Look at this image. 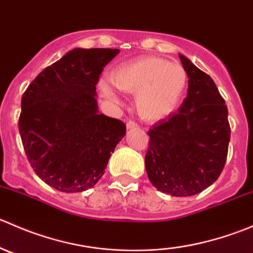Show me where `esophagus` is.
Here are the masks:
<instances>
[{"instance_id": "obj_1", "label": "esophagus", "mask_w": 253, "mask_h": 253, "mask_svg": "<svg viewBox=\"0 0 253 253\" xmlns=\"http://www.w3.org/2000/svg\"><path fill=\"white\" fill-rule=\"evenodd\" d=\"M126 126H127V129H133V128H137V127H138V125L133 121H128L126 124Z\"/></svg>"}]
</instances>
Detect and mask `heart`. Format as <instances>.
Returning <instances> with one entry per match:
<instances>
[{
    "label": "heart",
    "mask_w": 253,
    "mask_h": 253,
    "mask_svg": "<svg viewBox=\"0 0 253 253\" xmlns=\"http://www.w3.org/2000/svg\"><path fill=\"white\" fill-rule=\"evenodd\" d=\"M110 81L120 90L134 94V106L143 120L157 122L177 109L187 84V73L178 63L147 56L115 67ZM99 85L106 98L119 100L108 82L101 81Z\"/></svg>",
    "instance_id": "heart-1"
}]
</instances>
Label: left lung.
<instances>
[{"label":"left lung","mask_w":253,"mask_h":253,"mask_svg":"<svg viewBox=\"0 0 253 253\" xmlns=\"http://www.w3.org/2000/svg\"><path fill=\"white\" fill-rule=\"evenodd\" d=\"M180 56L188 77L177 112L148 131V177L160 192L186 197L202 192L223 171L230 142L228 108L214 81Z\"/></svg>","instance_id":"obj_1"}]
</instances>
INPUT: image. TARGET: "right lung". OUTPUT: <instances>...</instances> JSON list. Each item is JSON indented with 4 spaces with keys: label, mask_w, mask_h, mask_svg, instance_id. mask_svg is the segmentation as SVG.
Here are the masks:
<instances>
[{
    "label": "right lung",
    "mask_w": 253,
    "mask_h": 253,
    "mask_svg": "<svg viewBox=\"0 0 253 253\" xmlns=\"http://www.w3.org/2000/svg\"><path fill=\"white\" fill-rule=\"evenodd\" d=\"M117 48H73L45 68L22 96L19 133L35 174L61 192L91 188L126 134L99 114L96 83Z\"/></svg>",
    "instance_id": "right-lung-1"
}]
</instances>
